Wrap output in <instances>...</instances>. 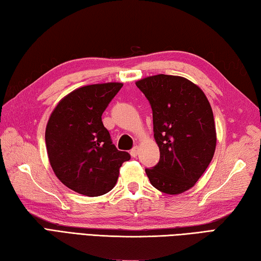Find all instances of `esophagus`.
Wrapping results in <instances>:
<instances>
[{
    "mask_svg": "<svg viewBox=\"0 0 261 261\" xmlns=\"http://www.w3.org/2000/svg\"><path fill=\"white\" fill-rule=\"evenodd\" d=\"M139 151H140V148L138 147V145H136V147H134L133 149L130 150V156L133 157V158H135V157H138V154H139Z\"/></svg>",
    "mask_w": 261,
    "mask_h": 261,
    "instance_id": "34e87169",
    "label": "esophagus"
}]
</instances>
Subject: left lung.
<instances>
[{
    "instance_id": "left-lung-1",
    "label": "left lung",
    "mask_w": 261,
    "mask_h": 261,
    "mask_svg": "<svg viewBox=\"0 0 261 261\" xmlns=\"http://www.w3.org/2000/svg\"><path fill=\"white\" fill-rule=\"evenodd\" d=\"M152 109L153 136L161 151L145 173L154 188L179 195L193 188L217 145L212 108L203 90L184 76L157 74L136 81Z\"/></svg>"
}]
</instances>
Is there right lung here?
<instances>
[{
	"label": "right lung",
	"instance_id": "obj_1",
	"mask_svg": "<svg viewBox=\"0 0 261 261\" xmlns=\"http://www.w3.org/2000/svg\"><path fill=\"white\" fill-rule=\"evenodd\" d=\"M122 87L107 82L80 87L59 100L45 128L50 165L58 180L77 194L96 197L117 184L119 168L130 159L112 144L102 114Z\"/></svg>",
	"mask_w": 261,
	"mask_h": 261
}]
</instances>
